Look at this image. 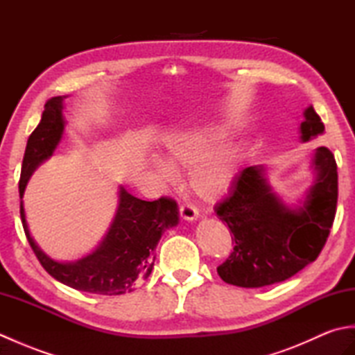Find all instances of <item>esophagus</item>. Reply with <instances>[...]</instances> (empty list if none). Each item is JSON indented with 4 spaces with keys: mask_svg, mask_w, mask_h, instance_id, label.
<instances>
[{
    "mask_svg": "<svg viewBox=\"0 0 355 355\" xmlns=\"http://www.w3.org/2000/svg\"><path fill=\"white\" fill-rule=\"evenodd\" d=\"M180 215H182V218H183L184 221H193V220H197V218L200 216L198 210L195 209V207H192V206H189V205H182V206H180Z\"/></svg>",
    "mask_w": 355,
    "mask_h": 355,
    "instance_id": "obj_1",
    "label": "esophagus"
}]
</instances>
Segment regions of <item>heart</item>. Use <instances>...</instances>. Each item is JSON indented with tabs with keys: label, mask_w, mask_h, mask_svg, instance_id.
<instances>
[{
	"label": "heart",
	"mask_w": 355,
	"mask_h": 355,
	"mask_svg": "<svg viewBox=\"0 0 355 355\" xmlns=\"http://www.w3.org/2000/svg\"><path fill=\"white\" fill-rule=\"evenodd\" d=\"M229 128L220 122L172 134L166 140V154L177 168L191 169L189 184L197 197L205 201H215L230 191L239 172V157L227 149L209 155L223 146L229 139ZM150 166L166 182L175 178V171L160 157L150 158Z\"/></svg>",
	"instance_id": "b5f03b06"
}]
</instances>
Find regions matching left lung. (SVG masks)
Wrapping results in <instances>:
<instances>
[{
  "label": "left lung",
  "mask_w": 355,
  "mask_h": 355,
  "mask_svg": "<svg viewBox=\"0 0 355 355\" xmlns=\"http://www.w3.org/2000/svg\"><path fill=\"white\" fill-rule=\"evenodd\" d=\"M299 132L302 143L325 132L313 105L305 108ZM310 169L313 184L297 205H288L273 189L267 166L239 172L229 197L215 206L235 243L216 268L224 282L259 288L282 282L315 261L336 216L338 182L333 153L325 146L315 149Z\"/></svg>",
  "instance_id": "8db88e82"
}]
</instances>
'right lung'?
I'll list each match as a JSON object with an SVG mask.
<instances>
[{
    "instance_id": "obj_1",
    "label": "right lung",
    "mask_w": 355,
    "mask_h": 355,
    "mask_svg": "<svg viewBox=\"0 0 355 355\" xmlns=\"http://www.w3.org/2000/svg\"><path fill=\"white\" fill-rule=\"evenodd\" d=\"M65 97H51L45 103L41 122L27 140L19 180L22 227L36 258L56 281L74 290L103 296L131 293L153 271L155 248L163 233L175 227L180 221L175 201L168 198L145 201L119 186V205L107 235L94 252L78 261L62 262L50 258L30 235L22 197L32 173L49 160L62 140Z\"/></svg>"
}]
</instances>
